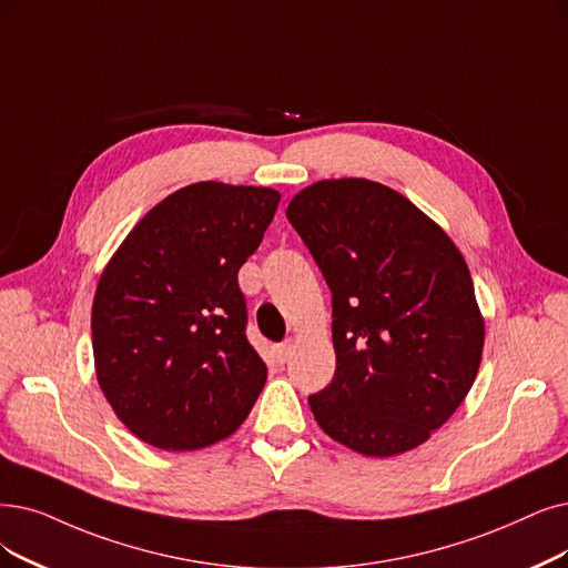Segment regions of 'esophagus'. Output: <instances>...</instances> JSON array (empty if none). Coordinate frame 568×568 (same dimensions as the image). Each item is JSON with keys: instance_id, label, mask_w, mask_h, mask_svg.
I'll return each mask as SVG.
<instances>
[{"instance_id": "esophagus-1", "label": "esophagus", "mask_w": 568, "mask_h": 568, "mask_svg": "<svg viewBox=\"0 0 568 568\" xmlns=\"http://www.w3.org/2000/svg\"><path fill=\"white\" fill-rule=\"evenodd\" d=\"M291 349H293L291 339H288V343H282V345L277 347V361H280V363H286L288 356H291Z\"/></svg>"}]
</instances>
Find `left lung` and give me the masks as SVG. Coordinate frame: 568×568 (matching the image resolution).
<instances>
[{
    "label": "left lung",
    "instance_id": "obj_1",
    "mask_svg": "<svg viewBox=\"0 0 568 568\" xmlns=\"http://www.w3.org/2000/svg\"><path fill=\"white\" fill-rule=\"evenodd\" d=\"M286 219L331 288L335 373L310 407L326 434L394 457L440 428L473 387L485 322L468 265L410 200L368 179H328Z\"/></svg>",
    "mask_w": 568,
    "mask_h": 568
}]
</instances>
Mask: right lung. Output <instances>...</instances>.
<instances>
[{
  "instance_id": "1",
  "label": "right lung",
  "mask_w": 568,
  "mask_h": 568,
  "mask_svg": "<svg viewBox=\"0 0 568 568\" xmlns=\"http://www.w3.org/2000/svg\"><path fill=\"white\" fill-rule=\"evenodd\" d=\"M280 193L200 181L155 205L104 270L93 303L98 382L140 440L168 452L231 436L267 368L246 339L237 272Z\"/></svg>"
}]
</instances>
